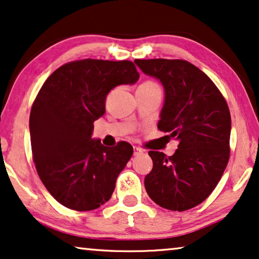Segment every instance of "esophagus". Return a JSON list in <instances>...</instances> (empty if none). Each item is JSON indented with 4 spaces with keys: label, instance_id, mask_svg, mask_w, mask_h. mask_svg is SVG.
Returning <instances> with one entry per match:
<instances>
[{
    "label": "esophagus",
    "instance_id": "obj_1",
    "mask_svg": "<svg viewBox=\"0 0 259 259\" xmlns=\"http://www.w3.org/2000/svg\"><path fill=\"white\" fill-rule=\"evenodd\" d=\"M143 150H141V148H139V147H134V155H139V154H141L143 153Z\"/></svg>",
    "mask_w": 259,
    "mask_h": 259
}]
</instances>
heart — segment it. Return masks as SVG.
Returning <instances> with one entry per match:
<instances>
[{"instance_id":"b5f03b06","label":"heart","mask_w":259,"mask_h":259,"mask_svg":"<svg viewBox=\"0 0 259 259\" xmlns=\"http://www.w3.org/2000/svg\"><path fill=\"white\" fill-rule=\"evenodd\" d=\"M147 83H152V82H147Z\"/></svg>"}]
</instances>
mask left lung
<instances>
[{
    "label": "left lung",
    "instance_id": "obj_1",
    "mask_svg": "<svg viewBox=\"0 0 259 259\" xmlns=\"http://www.w3.org/2000/svg\"><path fill=\"white\" fill-rule=\"evenodd\" d=\"M134 62L164 87L158 128L179 141L171 157L148 152L153 168L145 177V189L159 206L189 210L210 196L228 165L231 133L228 104L210 77L185 60Z\"/></svg>",
    "mask_w": 259,
    "mask_h": 259
}]
</instances>
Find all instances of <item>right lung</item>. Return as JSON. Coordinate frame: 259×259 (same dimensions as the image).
Returning <instances> with one entry per match:
<instances>
[{
	"instance_id": "1",
	"label": "right lung",
	"mask_w": 259,
	"mask_h": 259,
	"mask_svg": "<svg viewBox=\"0 0 259 259\" xmlns=\"http://www.w3.org/2000/svg\"><path fill=\"white\" fill-rule=\"evenodd\" d=\"M138 80L133 62L86 59L61 66L41 87L30 111L31 151L41 182L63 206L91 211L111 198L133 147L104 146L92 138L93 122L113 88Z\"/></svg>"
}]
</instances>
